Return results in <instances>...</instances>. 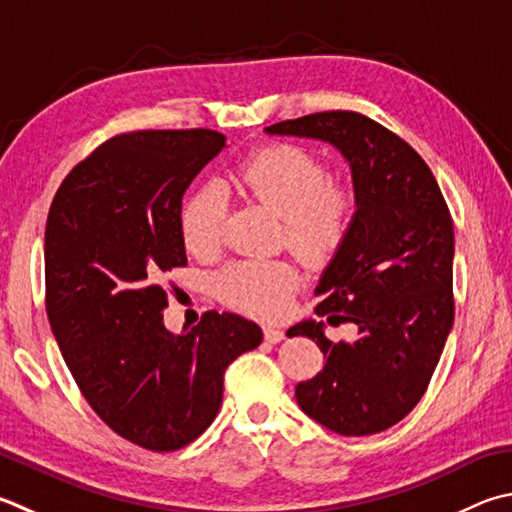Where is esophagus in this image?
<instances>
[{
  "label": "esophagus",
  "instance_id": "34e87169",
  "mask_svg": "<svg viewBox=\"0 0 512 512\" xmlns=\"http://www.w3.org/2000/svg\"><path fill=\"white\" fill-rule=\"evenodd\" d=\"M264 340L271 342V345H277V342L284 340V331L277 327H264Z\"/></svg>",
  "mask_w": 512,
  "mask_h": 512
}]
</instances>
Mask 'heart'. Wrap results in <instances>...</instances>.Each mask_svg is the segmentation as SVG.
<instances>
[{
	"label": "heart",
	"instance_id": "obj_1",
	"mask_svg": "<svg viewBox=\"0 0 512 512\" xmlns=\"http://www.w3.org/2000/svg\"><path fill=\"white\" fill-rule=\"evenodd\" d=\"M324 165L297 145H273L239 165L235 183L248 197L284 219L286 244L311 262L340 246L353 215L347 190L327 185ZM224 201L206 188L183 208V239L194 255L217 250L224 226ZM219 291L235 309L250 315H277L286 309L300 277L286 262L235 264L219 275Z\"/></svg>",
	"mask_w": 512,
	"mask_h": 512
}]
</instances>
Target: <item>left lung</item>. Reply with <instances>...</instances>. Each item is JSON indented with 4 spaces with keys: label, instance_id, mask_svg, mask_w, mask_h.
Returning a JSON list of instances; mask_svg holds the SVG:
<instances>
[{
    "label": "left lung",
    "instance_id": "left-lung-1",
    "mask_svg": "<svg viewBox=\"0 0 512 512\" xmlns=\"http://www.w3.org/2000/svg\"><path fill=\"white\" fill-rule=\"evenodd\" d=\"M268 136L313 138L349 163L356 210L324 268L315 313L356 324L351 342H331L322 320L306 336L324 353L315 378L295 387L306 416L342 436L387 430L425 394L454 322V226L434 174L403 138L356 111L282 120Z\"/></svg>",
    "mask_w": 512,
    "mask_h": 512
}]
</instances>
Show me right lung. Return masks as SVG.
I'll list each match as a JSON object with an SVG mask.
<instances>
[{
    "label": "right lung",
    "instance_id": "right-lung-1",
    "mask_svg": "<svg viewBox=\"0 0 512 512\" xmlns=\"http://www.w3.org/2000/svg\"><path fill=\"white\" fill-rule=\"evenodd\" d=\"M224 147L210 129L114 136L73 167L46 219V313L62 358L102 421L145 450L206 432L228 365L264 338L237 313L208 311L181 333L163 322V275L188 264L183 194Z\"/></svg>",
    "mask_w": 512,
    "mask_h": 512
}]
</instances>
